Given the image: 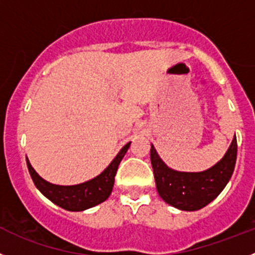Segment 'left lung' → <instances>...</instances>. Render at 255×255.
Masks as SVG:
<instances>
[{
	"label": "left lung",
	"mask_w": 255,
	"mask_h": 255,
	"mask_svg": "<svg viewBox=\"0 0 255 255\" xmlns=\"http://www.w3.org/2000/svg\"><path fill=\"white\" fill-rule=\"evenodd\" d=\"M237 138H233L224 157L201 172H182L168 167L151 144V163L161 199L184 211H196L218 197L233 175L237 161Z\"/></svg>",
	"instance_id": "1"
}]
</instances>
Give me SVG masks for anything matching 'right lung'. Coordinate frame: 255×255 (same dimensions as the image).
Returning a JSON list of instances; mask_svg holds the SVG:
<instances>
[{
    "instance_id": "add662e5",
    "label": "right lung",
    "mask_w": 255,
    "mask_h": 255,
    "mask_svg": "<svg viewBox=\"0 0 255 255\" xmlns=\"http://www.w3.org/2000/svg\"><path fill=\"white\" fill-rule=\"evenodd\" d=\"M129 146L130 142L125 144L103 172L95 176L89 181L78 185L64 186V185L51 184V182L44 180L34 170L28 158H26V163H27L28 172H30L31 178H32L36 189L45 197H47L51 203L68 211H83L98 205V204H102L108 199L109 195L112 194V190H113L114 176L118 170V166H120L121 161L125 157Z\"/></svg>"
}]
</instances>
